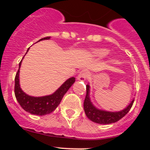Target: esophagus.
<instances>
[{
  "instance_id": "esophagus-1",
  "label": "esophagus",
  "mask_w": 150,
  "mask_h": 150,
  "mask_svg": "<svg viewBox=\"0 0 150 150\" xmlns=\"http://www.w3.org/2000/svg\"><path fill=\"white\" fill-rule=\"evenodd\" d=\"M88 75V72H87L86 71H82L81 72H79V75H78V76L76 77V79H77L78 80H79V81H84V80H86V79L87 78Z\"/></svg>"
}]
</instances>
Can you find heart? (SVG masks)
<instances>
[{"mask_svg":"<svg viewBox=\"0 0 150 150\" xmlns=\"http://www.w3.org/2000/svg\"><path fill=\"white\" fill-rule=\"evenodd\" d=\"M94 53L99 57H104L107 55V51L106 50H104V49H98V50H95Z\"/></svg>","mask_w":150,"mask_h":150,"instance_id":"heart-1","label":"heart"}]
</instances>
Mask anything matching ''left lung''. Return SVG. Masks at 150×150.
<instances>
[{"instance_id": "obj_1", "label": "left lung", "mask_w": 150, "mask_h": 150, "mask_svg": "<svg viewBox=\"0 0 150 150\" xmlns=\"http://www.w3.org/2000/svg\"><path fill=\"white\" fill-rule=\"evenodd\" d=\"M89 85H86V98L83 104L85 113L90 120L98 124H111V123H114L119 121L129 112L133 105L134 100H132V101L125 109L119 111V112H109V111L101 110L96 108L92 104L89 97Z\"/></svg>"}]
</instances>
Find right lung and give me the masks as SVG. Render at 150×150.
I'll list each match as a JSON object with an SVG mask.
<instances>
[{"instance_id": "right-lung-1", "label": "right lung", "mask_w": 150, "mask_h": 150, "mask_svg": "<svg viewBox=\"0 0 150 150\" xmlns=\"http://www.w3.org/2000/svg\"><path fill=\"white\" fill-rule=\"evenodd\" d=\"M49 39H50V37H46L42 38L39 41ZM28 50L29 49H28ZM22 61L19 62L18 70L15 77L14 91H15V96L17 101L26 112H29L30 114L38 115V116L49 114L55 110L56 107L59 105L64 94L75 82V78H69L52 95L43 97L30 96L22 91L19 85V69H20Z\"/></svg>"}]
</instances>
